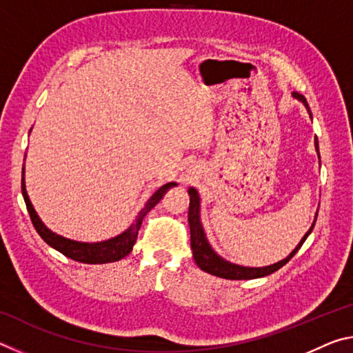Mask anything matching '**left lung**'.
Wrapping results in <instances>:
<instances>
[{"instance_id":"8db88e82","label":"left lung","mask_w":353,"mask_h":353,"mask_svg":"<svg viewBox=\"0 0 353 353\" xmlns=\"http://www.w3.org/2000/svg\"><path fill=\"white\" fill-rule=\"evenodd\" d=\"M292 97L297 98L299 101H302L303 105H305L307 110L310 112V107H308L307 99L303 94L292 92ZM310 117H312V112H310ZM314 146H316V151H318V154H319L318 139L314 140ZM188 194H190L188 224H190V235H191V249H193V259L196 261V265H198L202 271L212 274V276L229 279V280L259 279V277H265V276H270V274H272V272H276L277 270H280V268L285 266L286 263H288L292 256H294L297 250L301 249L303 241L307 240V236L312 234L314 223H316V219H314L312 227H310V230L305 235H303L301 243L297 244L296 249L292 250V252L286 256V259L274 263V265H270V266L246 268V266L234 265V263L221 259V256L212 249V246L207 241V236H205L204 229H202V224H201V199H199L198 191H196L194 188H188ZM316 216H318V213H316Z\"/></svg>"}]
</instances>
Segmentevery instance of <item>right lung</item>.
Listing matches in <instances>:
<instances>
[{"instance_id":"obj_1","label":"right lung","mask_w":353,"mask_h":353,"mask_svg":"<svg viewBox=\"0 0 353 353\" xmlns=\"http://www.w3.org/2000/svg\"><path fill=\"white\" fill-rule=\"evenodd\" d=\"M176 185H177L176 182H168L155 191L151 198L148 199L145 207L140 210L139 216H137L134 221V224H130L129 229L124 230L123 234H119L105 241L82 243V241L68 240V238H65L62 235H57L41 223L37 212L34 210L31 201H29L26 185H25V166H23V174H21L23 199L26 202L29 216H31L32 224L35 227V230H37V234L41 236V240H43L46 244H50L52 249H56L65 256H68V259L81 261V263H87V265H103V263L118 261L124 259L126 255H129L137 241V236H139V230L143 223V218L146 216L151 208L157 205V202L163 198L166 191H168L171 187H176Z\"/></svg>"}]
</instances>
